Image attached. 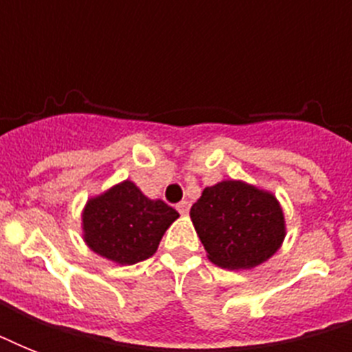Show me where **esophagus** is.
<instances>
[{
    "instance_id": "34e87169",
    "label": "esophagus",
    "mask_w": 352,
    "mask_h": 352,
    "mask_svg": "<svg viewBox=\"0 0 352 352\" xmlns=\"http://www.w3.org/2000/svg\"><path fill=\"white\" fill-rule=\"evenodd\" d=\"M177 210H179V214L186 215L190 212V203L188 201H181V203L177 204Z\"/></svg>"
}]
</instances>
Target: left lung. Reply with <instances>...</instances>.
I'll use <instances>...</instances> for the list:
<instances>
[{"label":"left lung","mask_w":352,"mask_h":352,"mask_svg":"<svg viewBox=\"0 0 352 352\" xmlns=\"http://www.w3.org/2000/svg\"><path fill=\"white\" fill-rule=\"evenodd\" d=\"M190 217L210 261L226 270L259 267L281 248L287 235L278 197L234 179L204 188Z\"/></svg>","instance_id":"1"}]
</instances>
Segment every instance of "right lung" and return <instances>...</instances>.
<instances>
[{
    "mask_svg": "<svg viewBox=\"0 0 352 352\" xmlns=\"http://www.w3.org/2000/svg\"><path fill=\"white\" fill-rule=\"evenodd\" d=\"M175 219L177 210L160 199L146 197L126 179L87 199L82 210V237L107 261L135 265L153 256Z\"/></svg>",
    "mask_w": 352,
    "mask_h": 352,
    "instance_id": "add662e5",
    "label": "right lung"
}]
</instances>
